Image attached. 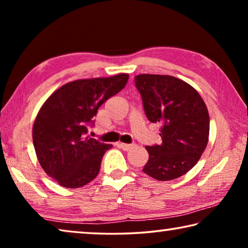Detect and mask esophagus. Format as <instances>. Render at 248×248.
<instances>
[{
	"instance_id": "1",
	"label": "esophagus",
	"mask_w": 248,
	"mask_h": 248,
	"mask_svg": "<svg viewBox=\"0 0 248 248\" xmlns=\"http://www.w3.org/2000/svg\"><path fill=\"white\" fill-rule=\"evenodd\" d=\"M117 145H118L120 149H123L124 151L131 150L133 146H134V144H127V143H123V142H118V143H117Z\"/></svg>"
}]
</instances>
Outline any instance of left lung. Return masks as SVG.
I'll return each instance as SVG.
<instances>
[{
	"label": "left lung",
	"mask_w": 248,
	"mask_h": 248,
	"mask_svg": "<svg viewBox=\"0 0 248 248\" xmlns=\"http://www.w3.org/2000/svg\"><path fill=\"white\" fill-rule=\"evenodd\" d=\"M140 92L148 119L159 124V145L145 146L146 175L159 180L176 179L194 167L207 148L210 120L198 92L183 79L159 74H139Z\"/></svg>",
	"instance_id": "8db88e82"
}]
</instances>
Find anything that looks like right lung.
I'll list each match as a JSON object with an SVG mask.
<instances>
[{"instance_id": "obj_1", "label": "right lung", "mask_w": 248, "mask_h": 248, "mask_svg": "<svg viewBox=\"0 0 248 248\" xmlns=\"http://www.w3.org/2000/svg\"><path fill=\"white\" fill-rule=\"evenodd\" d=\"M129 75L69 82L49 96L36 116L32 142L46 174L65 188H79L99 173L111 144L86 137L98 108L124 89Z\"/></svg>"}]
</instances>
